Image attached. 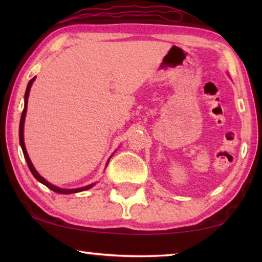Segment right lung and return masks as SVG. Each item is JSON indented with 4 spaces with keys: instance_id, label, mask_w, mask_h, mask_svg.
Listing matches in <instances>:
<instances>
[{
    "instance_id": "1",
    "label": "right lung",
    "mask_w": 262,
    "mask_h": 262,
    "mask_svg": "<svg viewBox=\"0 0 262 262\" xmlns=\"http://www.w3.org/2000/svg\"><path fill=\"white\" fill-rule=\"evenodd\" d=\"M35 79V77H33L32 79H30V82L28 84V88H26V91H25V105H24V110H23V113H21V117H20V122H19V142H20V147H21V150H23V154H24V157L26 159V163H28L29 165V168L31 171V173L33 174V177L35 179H37L38 181H40L41 184H43L45 186H47L48 188L52 189L53 192L55 193H61V194H70V193H77V192H82V190H86L89 188H91L92 186H94L95 184H91V185H88V186H84V187H81V188H75V189H63V188H59L56 187V186L52 185L48 183V181H46L45 179L42 178V177L38 173L37 171H35L34 166L32 165V163H31L30 161V157L28 152H26V148H25V144H24V135H23V129H24V121H25V115H26V110H28V98H29V94H30V89H31V85H32L33 81Z\"/></svg>"
}]
</instances>
